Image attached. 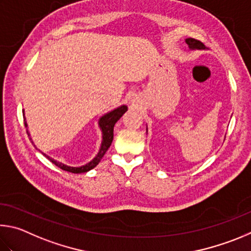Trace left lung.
<instances>
[{
	"mask_svg": "<svg viewBox=\"0 0 251 251\" xmlns=\"http://www.w3.org/2000/svg\"><path fill=\"white\" fill-rule=\"evenodd\" d=\"M186 44L191 50H205V45L195 38H186Z\"/></svg>",
	"mask_w": 251,
	"mask_h": 251,
	"instance_id": "8db88e82",
	"label": "left lung"
}]
</instances>
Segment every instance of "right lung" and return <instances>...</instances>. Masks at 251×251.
Here are the masks:
<instances>
[{
  "instance_id": "add662e5",
  "label": "right lung",
  "mask_w": 251,
  "mask_h": 251,
  "mask_svg": "<svg viewBox=\"0 0 251 251\" xmlns=\"http://www.w3.org/2000/svg\"><path fill=\"white\" fill-rule=\"evenodd\" d=\"M126 110H128V107H126V105H121V107L112 110L111 112L104 114L103 117L100 118L99 126H100V129L102 130V142H101V148L98 152V154H97L95 159L90 161L88 164L79 166V168H73V166L65 165L63 163H60V162H57L55 160L50 159V156L44 154V153L43 154L45 155L47 159L51 162V163H54L56 166H58V168L61 170L67 171V172L75 173V174L88 172V171L92 170L99 164V162L105 154V152L108 151V149L110 148V146H111L112 140H113V126H114V125H116V122L119 120V119L123 116V113H125ZM23 117H24V125L26 128H27V123H26V121H25V116H23Z\"/></svg>"
}]
</instances>
